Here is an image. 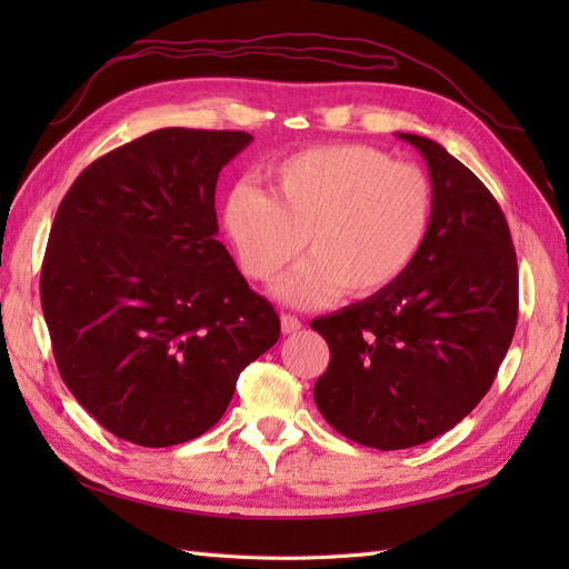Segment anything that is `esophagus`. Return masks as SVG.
<instances>
[{
    "instance_id": "34e87169",
    "label": "esophagus",
    "mask_w": 569,
    "mask_h": 569,
    "mask_svg": "<svg viewBox=\"0 0 569 569\" xmlns=\"http://www.w3.org/2000/svg\"><path fill=\"white\" fill-rule=\"evenodd\" d=\"M280 322H282V332H284V335H295V332H299V330H301V320H299L297 316L282 313Z\"/></svg>"
}]
</instances>
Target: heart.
Masks as SVG:
<instances>
[{
  "mask_svg": "<svg viewBox=\"0 0 569 569\" xmlns=\"http://www.w3.org/2000/svg\"><path fill=\"white\" fill-rule=\"evenodd\" d=\"M270 194L237 184L222 211L247 278L272 282L306 247L311 258L278 287L280 299L313 306L343 289L370 299L399 282L420 256L435 216L425 170L368 144H325L270 170Z\"/></svg>",
  "mask_w": 569,
  "mask_h": 569,
  "instance_id": "1",
  "label": "heart"
}]
</instances>
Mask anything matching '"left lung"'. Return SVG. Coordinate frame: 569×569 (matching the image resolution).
<instances>
[{"label": "left lung", "mask_w": 569, "mask_h": 569, "mask_svg": "<svg viewBox=\"0 0 569 569\" xmlns=\"http://www.w3.org/2000/svg\"><path fill=\"white\" fill-rule=\"evenodd\" d=\"M399 137L432 180L427 242L382 295L311 322L330 347L318 410L339 435L380 451L425 443L472 412L518 325V258L501 206L441 144Z\"/></svg>", "instance_id": "8db88e82"}]
</instances>
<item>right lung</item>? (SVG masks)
<instances>
[{
	"mask_svg": "<svg viewBox=\"0 0 569 569\" xmlns=\"http://www.w3.org/2000/svg\"><path fill=\"white\" fill-rule=\"evenodd\" d=\"M253 137L161 128L109 151L68 189L49 232L42 311L61 380L147 449L211 429L280 318L222 247L216 182Z\"/></svg>",
	"mask_w": 569,
	"mask_h": 569,
	"instance_id": "obj_1",
	"label": "right lung"
}]
</instances>
